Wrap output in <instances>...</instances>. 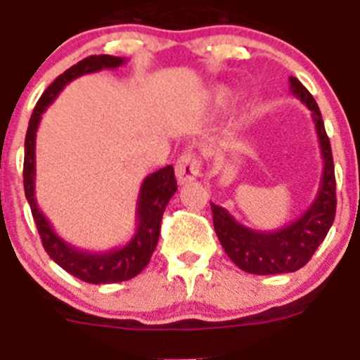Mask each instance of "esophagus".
I'll return each mask as SVG.
<instances>
[{
	"mask_svg": "<svg viewBox=\"0 0 360 360\" xmlns=\"http://www.w3.org/2000/svg\"><path fill=\"white\" fill-rule=\"evenodd\" d=\"M199 172H200V163L193 152H184L183 156L177 160L176 177L177 181H179V184L192 183L193 179H197Z\"/></svg>",
	"mask_w": 360,
	"mask_h": 360,
	"instance_id": "1",
	"label": "esophagus"
}]
</instances>
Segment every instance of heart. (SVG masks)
Returning a JSON list of instances; mask_svg holds the SVG:
<instances>
[{"mask_svg":"<svg viewBox=\"0 0 360 360\" xmlns=\"http://www.w3.org/2000/svg\"><path fill=\"white\" fill-rule=\"evenodd\" d=\"M219 98H220V100L226 98V93H224V91H220V93H219Z\"/></svg>","mask_w":360,"mask_h":360,"instance_id":"heart-1","label":"heart"}]
</instances>
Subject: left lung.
Returning a JSON list of instances; mask_svg holds the SVG:
<instances>
[{
    "label": "left lung",
    "mask_w": 360,
    "mask_h": 360,
    "mask_svg": "<svg viewBox=\"0 0 360 360\" xmlns=\"http://www.w3.org/2000/svg\"><path fill=\"white\" fill-rule=\"evenodd\" d=\"M290 93L312 112L317 140L321 148L323 176L319 190L309 210L296 220L276 231H257L240 224L222 206L212 202L213 228L226 255L236 267L251 274H283L294 273L312 258L316 249L325 240L335 217V176L330 140L323 124L321 111L307 87L290 77Z\"/></svg>",
    "instance_id": "1"
}]
</instances>
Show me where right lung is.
Wrapping results in <instances>:
<instances>
[{
    "label": "right lung",
    "mask_w": 360,
    "mask_h": 360,
    "mask_svg": "<svg viewBox=\"0 0 360 360\" xmlns=\"http://www.w3.org/2000/svg\"><path fill=\"white\" fill-rule=\"evenodd\" d=\"M127 63L125 57H112V55H91L77 63L59 75L48 86L43 96L39 98L34 112L28 122L27 138H25V167H22V183H25V195L30 204L35 226L43 240L44 251L50 255L51 260L79 280L87 283H118L140 274L150 262L152 252L156 249L160 238L161 219L167 208L168 200L177 190V181L174 176V168H160L158 172L150 174L143 179L136 202V229L131 240L125 245L109 249V251H86L66 242L63 236L57 235L51 228L50 220L39 210L35 199V138L37 127L41 124V116L51 105L64 86L71 80L82 75L96 73L102 70H115Z\"/></svg>",
    "instance_id": "1"
}]
</instances>
